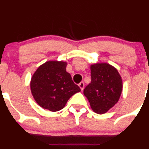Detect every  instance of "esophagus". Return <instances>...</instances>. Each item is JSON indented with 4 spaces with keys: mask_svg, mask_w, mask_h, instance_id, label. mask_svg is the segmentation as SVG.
I'll return each mask as SVG.
<instances>
[{
    "mask_svg": "<svg viewBox=\"0 0 149 149\" xmlns=\"http://www.w3.org/2000/svg\"><path fill=\"white\" fill-rule=\"evenodd\" d=\"M79 87H80L81 90L82 91V90H83L84 88V82H81V83L79 84Z\"/></svg>",
    "mask_w": 149,
    "mask_h": 149,
    "instance_id": "1",
    "label": "esophagus"
}]
</instances>
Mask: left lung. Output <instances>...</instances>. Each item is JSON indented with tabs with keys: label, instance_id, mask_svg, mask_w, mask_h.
<instances>
[{
	"label": "left lung",
	"instance_id": "1",
	"mask_svg": "<svg viewBox=\"0 0 149 149\" xmlns=\"http://www.w3.org/2000/svg\"><path fill=\"white\" fill-rule=\"evenodd\" d=\"M91 83L84 90L91 109L97 114H104L119 100L123 82L118 70L107 63L91 65Z\"/></svg>",
	"mask_w": 149,
	"mask_h": 149
}]
</instances>
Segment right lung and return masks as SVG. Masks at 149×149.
Instances as JSON below:
<instances>
[{"instance_id":"1","label":"right lung","mask_w":149,"mask_h":149,"mask_svg":"<svg viewBox=\"0 0 149 149\" xmlns=\"http://www.w3.org/2000/svg\"><path fill=\"white\" fill-rule=\"evenodd\" d=\"M66 65L63 61H48L33 75L30 84L31 93L37 103L44 109L52 112L61 110L73 94L81 91L66 71Z\"/></svg>"}]
</instances>
